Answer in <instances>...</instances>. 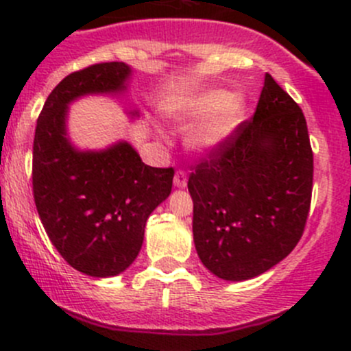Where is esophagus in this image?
I'll return each mask as SVG.
<instances>
[{
    "mask_svg": "<svg viewBox=\"0 0 351 351\" xmlns=\"http://www.w3.org/2000/svg\"><path fill=\"white\" fill-rule=\"evenodd\" d=\"M174 184L177 187H186L187 184V174L186 171H177L174 176Z\"/></svg>",
    "mask_w": 351,
    "mask_h": 351,
    "instance_id": "34e87169",
    "label": "esophagus"
}]
</instances>
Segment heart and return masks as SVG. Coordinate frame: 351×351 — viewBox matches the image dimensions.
Masks as SVG:
<instances>
[{
  "mask_svg": "<svg viewBox=\"0 0 351 351\" xmlns=\"http://www.w3.org/2000/svg\"><path fill=\"white\" fill-rule=\"evenodd\" d=\"M247 112V102L241 93L210 88L191 97L171 110L176 121L199 119L187 133V147L199 154H211L223 147Z\"/></svg>",
  "mask_w": 351,
  "mask_h": 351,
  "instance_id": "heart-1",
  "label": "heart"
}]
</instances>
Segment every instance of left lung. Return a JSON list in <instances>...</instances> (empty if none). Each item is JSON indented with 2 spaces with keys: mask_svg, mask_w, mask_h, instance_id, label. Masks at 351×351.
Masks as SVG:
<instances>
[{
  "mask_svg": "<svg viewBox=\"0 0 351 351\" xmlns=\"http://www.w3.org/2000/svg\"><path fill=\"white\" fill-rule=\"evenodd\" d=\"M191 169L194 245L213 275L254 278L293 251L311 210L314 155L304 112L271 75L254 116Z\"/></svg>",
  "mask_w": 351,
  "mask_h": 351,
  "instance_id": "8db88e82",
  "label": "left lung"
}]
</instances>
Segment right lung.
Here are the masks:
<instances>
[{"label":"right lung","mask_w":351,"mask_h":351,"mask_svg":"<svg viewBox=\"0 0 351 351\" xmlns=\"http://www.w3.org/2000/svg\"><path fill=\"white\" fill-rule=\"evenodd\" d=\"M130 75L117 61L69 73L47 97L34 138V201L47 237L69 266L95 278L136 259L148 217L172 191L174 169L145 165L131 145L78 152L66 138L71 100L121 92Z\"/></svg>","instance_id":"right-lung-1"}]
</instances>
